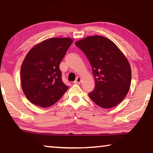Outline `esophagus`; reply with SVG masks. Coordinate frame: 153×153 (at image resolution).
<instances>
[{"mask_svg": "<svg viewBox=\"0 0 153 153\" xmlns=\"http://www.w3.org/2000/svg\"><path fill=\"white\" fill-rule=\"evenodd\" d=\"M82 81V77L78 76L76 78V79L74 81V84H79L80 83H81Z\"/></svg>", "mask_w": 153, "mask_h": 153, "instance_id": "obj_1", "label": "esophagus"}]
</instances>
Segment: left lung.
I'll return each mask as SVG.
<instances>
[{
  "instance_id": "left-lung-1",
  "label": "left lung",
  "mask_w": 153,
  "mask_h": 153,
  "mask_svg": "<svg viewBox=\"0 0 153 153\" xmlns=\"http://www.w3.org/2000/svg\"><path fill=\"white\" fill-rule=\"evenodd\" d=\"M91 65L95 88L88 95L103 108L117 106L126 97L131 85V67L125 55L113 41L101 36L77 41Z\"/></svg>"
}]
</instances>
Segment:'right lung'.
<instances>
[{
  "instance_id": "obj_1",
  "label": "right lung",
  "mask_w": 153,
  "mask_h": 153,
  "mask_svg": "<svg viewBox=\"0 0 153 153\" xmlns=\"http://www.w3.org/2000/svg\"><path fill=\"white\" fill-rule=\"evenodd\" d=\"M72 42L70 38H52L36 45L25 56L21 67V84L33 104L51 107L68 89L61 79L59 65Z\"/></svg>"
}]
</instances>
